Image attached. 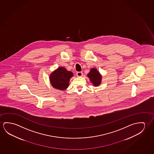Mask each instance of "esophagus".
Instances as JSON below:
<instances>
[{"label": "esophagus", "instance_id": "1", "mask_svg": "<svg viewBox=\"0 0 154 154\" xmlns=\"http://www.w3.org/2000/svg\"><path fill=\"white\" fill-rule=\"evenodd\" d=\"M76 75L79 76V77H81L83 75V73L82 72H78L76 73Z\"/></svg>", "mask_w": 154, "mask_h": 154}]
</instances>
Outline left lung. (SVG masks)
<instances>
[{"mask_svg":"<svg viewBox=\"0 0 154 154\" xmlns=\"http://www.w3.org/2000/svg\"><path fill=\"white\" fill-rule=\"evenodd\" d=\"M87 76L89 78L91 82L94 87H97L100 85L102 82V76L97 69L95 68L91 69L89 73L87 74Z\"/></svg>","mask_w":154,"mask_h":154,"instance_id":"obj_1","label":"left lung"}]
</instances>
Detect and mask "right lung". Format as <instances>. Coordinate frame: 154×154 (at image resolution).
<instances>
[{
    "label": "right lung",
    "instance_id": "obj_1",
    "mask_svg": "<svg viewBox=\"0 0 154 154\" xmlns=\"http://www.w3.org/2000/svg\"><path fill=\"white\" fill-rule=\"evenodd\" d=\"M73 73L63 67H59L50 75L49 80L52 86L60 91H64L69 87V80Z\"/></svg>",
    "mask_w": 154,
    "mask_h": 154
}]
</instances>
